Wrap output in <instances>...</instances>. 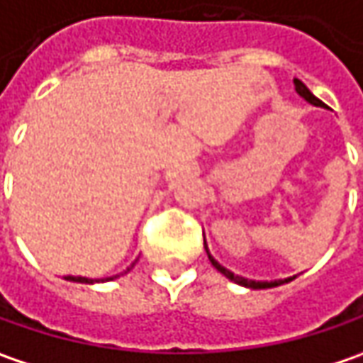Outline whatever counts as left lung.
<instances>
[{
    "instance_id": "left-lung-1",
    "label": "left lung",
    "mask_w": 363,
    "mask_h": 363,
    "mask_svg": "<svg viewBox=\"0 0 363 363\" xmlns=\"http://www.w3.org/2000/svg\"><path fill=\"white\" fill-rule=\"evenodd\" d=\"M294 91L298 93V97H303L305 101L311 103V105H315V107H325V103L321 99H317L311 91L307 89V85L303 83V81H298V79H294ZM205 250H207V256H209V262H211L213 266L221 272V274L229 278L231 282H235V284H240V286H245V289H254V291H258V289H274V286H280V284H286V282H291L294 280V276H289V278H280V280H250V278H244V276L240 274H233L231 270H228L225 266H221L219 262L215 260L211 256V252H209V247H207V242H205Z\"/></svg>"
}]
</instances>
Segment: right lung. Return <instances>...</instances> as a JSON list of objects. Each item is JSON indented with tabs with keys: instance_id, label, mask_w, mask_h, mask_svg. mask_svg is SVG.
Returning a JSON list of instances; mask_svg holds the SVG:
<instances>
[{
	"instance_id": "1",
	"label": "right lung",
	"mask_w": 363,
	"mask_h": 363,
	"mask_svg": "<svg viewBox=\"0 0 363 363\" xmlns=\"http://www.w3.org/2000/svg\"><path fill=\"white\" fill-rule=\"evenodd\" d=\"M135 264V262H134ZM134 264L125 270V272H121V274H116V276H109V278H87V276H67L65 280H69V282H81V284H97V282H109V280H116L119 276L128 274L132 268H134Z\"/></svg>"
}]
</instances>
